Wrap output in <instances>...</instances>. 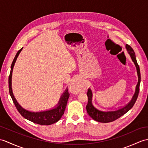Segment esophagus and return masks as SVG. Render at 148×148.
I'll return each mask as SVG.
<instances>
[{
    "label": "esophagus",
    "mask_w": 148,
    "mask_h": 148,
    "mask_svg": "<svg viewBox=\"0 0 148 148\" xmlns=\"http://www.w3.org/2000/svg\"><path fill=\"white\" fill-rule=\"evenodd\" d=\"M82 88V83L79 79H75L72 82L70 86L71 91L74 94H77L81 91Z\"/></svg>",
    "instance_id": "obj_1"
}]
</instances>
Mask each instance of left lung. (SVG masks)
<instances>
[{
	"label": "left lung",
	"instance_id": "obj_1",
	"mask_svg": "<svg viewBox=\"0 0 148 148\" xmlns=\"http://www.w3.org/2000/svg\"><path fill=\"white\" fill-rule=\"evenodd\" d=\"M126 49L127 50L128 53H129L130 57L132 58V60L134 62L135 66L136 67L137 75H138V82L136 88V91L133 97L132 98V100L130 101L129 104L125 106L121 109H119L115 111H110V112H103L99 110L97 107L93 103V101H92V97H93V91H92V89L89 88L87 92L88 98V102L86 105V110L87 112L91 117L94 119L95 121L102 122V123H108L111 122L113 121H115V120L118 119L121 117L122 115H123L127 112L129 110L132 108L134 105L137 100V97H138L139 92V86L140 82V69L138 64L137 62L136 57L134 51L132 47L129 45H126Z\"/></svg>",
	"mask_w": 148,
	"mask_h": 148
}]
</instances>
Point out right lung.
Listing matches in <instances>:
<instances>
[{"label":"right lung","instance_id":"1","mask_svg":"<svg viewBox=\"0 0 148 148\" xmlns=\"http://www.w3.org/2000/svg\"><path fill=\"white\" fill-rule=\"evenodd\" d=\"M22 49H21L18 53H16V56L14 58L12 61V63L11 64V73H10L9 76V93L11 97L12 98V99L13 101L14 104L16 106V107L18 110V111L19 112V113L24 118L28 120V121L32 122L33 123H37V124L40 125H51L52 123H54L57 122V121H59L62 116L63 115L64 113V111L66 110V105L67 103L68 99L69 98L70 94L68 92V90H66L65 91L63 95L62 96V97L60 99V101L58 103V106L56 108L50 110L45 111V112H31L25 110L21 106L16 99L14 97L12 91V88H11V77H12V69L14 64L16 62V60L18 58L19 53L22 50Z\"/></svg>","mask_w":148,"mask_h":148}]
</instances>
